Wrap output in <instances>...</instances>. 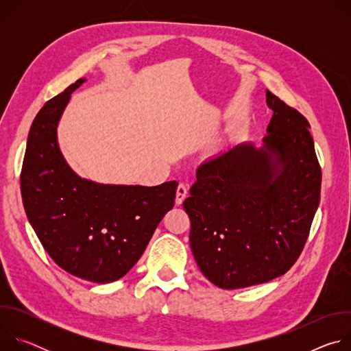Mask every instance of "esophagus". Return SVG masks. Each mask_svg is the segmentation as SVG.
<instances>
[{"label":"esophagus","instance_id":"1","mask_svg":"<svg viewBox=\"0 0 351 351\" xmlns=\"http://www.w3.org/2000/svg\"><path fill=\"white\" fill-rule=\"evenodd\" d=\"M187 193H189L187 184L180 183V184L178 186V190H176V204H178V206H180V204L184 202V198L187 197Z\"/></svg>","mask_w":351,"mask_h":351}]
</instances>
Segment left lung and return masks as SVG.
Here are the masks:
<instances>
[{
    "label": "left lung",
    "instance_id": "1",
    "mask_svg": "<svg viewBox=\"0 0 351 351\" xmlns=\"http://www.w3.org/2000/svg\"><path fill=\"white\" fill-rule=\"evenodd\" d=\"M267 106L274 115L264 145L239 144L203 162L183 203L194 260L221 289L286 274L319 204L322 172L308 121L269 90Z\"/></svg>",
    "mask_w": 351,
    "mask_h": 351
}]
</instances>
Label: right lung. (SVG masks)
Returning a JSON list of instances; mask_svg holds the SVG:
<instances>
[{
    "label": "right lung",
    "mask_w": 351,
    "mask_h": 351,
    "mask_svg": "<svg viewBox=\"0 0 351 351\" xmlns=\"http://www.w3.org/2000/svg\"><path fill=\"white\" fill-rule=\"evenodd\" d=\"M79 79L36 115L21 172L25 211L48 256L66 272L97 283L126 275L161 219L173 208L178 182L99 184L79 178L57 141L58 121Z\"/></svg>",
    "instance_id": "1"
}]
</instances>
